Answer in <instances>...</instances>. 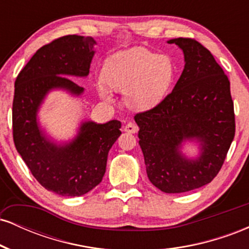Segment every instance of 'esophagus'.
<instances>
[{
    "mask_svg": "<svg viewBox=\"0 0 249 249\" xmlns=\"http://www.w3.org/2000/svg\"><path fill=\"white\" fill-rule=\"evenodd\" d=\"M124 131L127 133H136L137 131H138V126H137L136 124H133V123L130 122L124 126Z\"/></svg>",
    "mask_w": 249,
    "mask_h": 249,
    "instance_id": "obj_1",
    "label": "esophagus"
}]
</instances>
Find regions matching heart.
<instances>
[{"label":"heart","instance_id":"heart-1","mask_svg":"<svg viewBox=\"0 0 249 249\" xmlns=\"http://www.w3.org/2000/svg\"><path fill=\"white\" fill-rule=\"evenodd\" d=\"M176 67L167 55H158L144 48L122 51L111 57L103 69V81L113 90L125 91L128 107L148 108L159 103L172 84ZM103 98L110 92L99 85Z\"/></svg>","mask_w":249,"mask_h":249}]
</instances>
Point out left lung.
<instances>
[{
    "label": "left lung",
    "instance_id": "obj_1",
    "mask_svg": "<svg viewBox=\"0 0 249 249\" xmlns=\"http://www.w3.org/2000/svg\"><path fill=\"white\" fill-rule=\"evenodd\" d=\"M185 69L176 87L152 108L134 116L148 179L165 193H184L215 178L235 134L230 79L212 53L193 38H174ZM196 139L202 156L188 161L181 142Z\"/></svg>",
    "mask_w": 249,
    "mask_h": 249
}]
</instances>
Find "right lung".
Instances as JSON below:
<instances>
[{
    "instance_id": "right-lung-1",
    "label": "right lung",
    "mask_w": 249,
    "mask_h": 249,
    "mask_svg": "<svg viewBox=\"0 0 249 249\" xmlns=\"http://www.w3.org/2000/svg\"><path fill=\"white\" fill-rule=\"evenodd\" d=\"M92 37L68 35L43 45L19 71L13 101V138L31 174L45 190L62 196H81L104 177L107 154L121 136L122 124L83 123L78 137L65 146L50 142L37 126L43 98L53 88L73 95L83 89L67 76H88L92 59Z\"/></svg>"
}]
</instances>
